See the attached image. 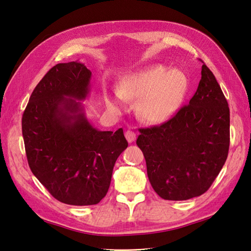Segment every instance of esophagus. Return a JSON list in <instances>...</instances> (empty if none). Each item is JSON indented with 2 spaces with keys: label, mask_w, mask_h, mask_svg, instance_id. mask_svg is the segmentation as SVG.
<instances>
[{
  "label": "esophagus",
  "mask_w": 251,
  "mask_h": 251,
  "mask_svg": "<svg viewBox=\"0 0 251 251\" xmlns=\"http://www.w3.org/2000/svg\"><path fill=\"white\" fill-rule=\"evenodd\" d=\"M125 136H126V140H127L128 142H130V143L136 140V134H135V132H133V131H131V130H127V131H126Z\"/></svg>",
  "instance_id": "esophagus-1"
}]
</instances>
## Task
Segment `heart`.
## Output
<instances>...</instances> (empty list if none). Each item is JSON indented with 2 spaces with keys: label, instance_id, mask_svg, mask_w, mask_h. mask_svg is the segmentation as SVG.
Returning <instances> with one entry per match:
<instances>
[{
  "label": "heart",
  "instance_id": "1",
  "mask_svg": "<svg viewBox=\"0 0 251 251\" xmlns=\"http://www.w3.org/2000/svg\"><path fill=\"white\" fill-rule=\"evenodd\" d=\"M188 90L186 74L157 65L126 77L118 88L124 100H139L140 116L151 124H160L180 109Z\"/></svg>",
  "mask_w": 251,
  "mask_h": 251
}]
</instances>
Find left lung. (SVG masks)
I'll list each match as a JSON object with an SVG mask.
<instances>
[{
	"label": "left lung",
	"instance_id": "left-lung-1",
	"mask_svg": "<svg viewBox=\"0 0 251 251\" xmlns=\"http://www.w3.org/2000/svg\"><path fill=\"white\" fill-rule=\"evenodd\" d=\"M229 123L228 103L203 63L189 103L162 125L139 128L136 143L151 185L162 199L188 200L207 192L228 155Z\"/></svg>",
	"mask_w": 251,
	"mask_h": 251
}]
</instances>
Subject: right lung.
Wrapping results in <instances>:
<instances>
[{
	"instance_id": "add662e5",
	"label": "right lung",
	"mask_w": 251,
	"mask_h": 251,
	"mask_svg": "<svg viewBox=\"0 0 251 251\" xmlns=\"http://www.w3.org/2000/svg\"><path fill=\"white\" fill-rule=\"evenodd\" d=\"M91 75L78 62L52 67L22 117L30 170L56 200L77 206L104 198L114 164L127 148L123 128L97 130L76 101L87 97Z\"/></svg>"
}]
</instances>
